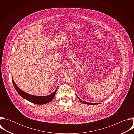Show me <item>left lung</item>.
Segmentation results:
<instances>
[{
	"label": "left lung",
	"mask_w": 134,
	"mask_h": 134,
	"mask_svg": "<svg viewBox=\"0 0 134 134\" xmlns=\"http://www.w3.org/2000/svg\"><path fill=\"white\" fill-rule=\"evenodd\" d=\"M77 98H78V99H79V100L81 101V102H83V103H84V104H91V105H94V104H97V103H88V102H85V101H82V100H81L78 97H77Z\"/></svg>",
	"instance_id": "8db88e82"
}]
</instances>
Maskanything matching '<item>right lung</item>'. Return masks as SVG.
I'll return each instance as SVG.
<instances>
[{
	"mask_svg": "<svg viewBox=\"0 0 134 134\" xmlns=\"http://www.w3.org/2000/svg\"><path fill=\"white\" fill-rule=\"evenodd\" d=\"M12 79V82L13 83L14 86L15 87L16 91L18 92V93L20 94L22 97H23L24 99H26V100L35 104H44L48 103L52 101V100L54 98L55 94L57 91L56 90L53 92L52 94L47 95V96H35V95H32L31 94H29L27 93H25V92L23 91L22 90H21L19 88L15 83L13 79Z\"/></svg>",
	"mask_w": 134,
	"mask_h": 134,
	"instance_id": "obj_1",
	"label": "right lung"
}]
</instances>
